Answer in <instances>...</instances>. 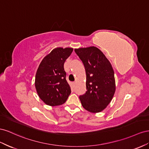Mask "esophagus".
<instances>
[{"instance_id": "esophagus-1", "label": "esophagus", "mask_w": 149, "mask_h": 149, "mask_svg": "<svg viewBox=\"0 0 149 149\" xmlns=\"http://www.w3.org/2000/svg\"><path fill=\"white\" fill-rule=\"evenodd\" d=\"M72 84H73V85H74V86H75V85L76 84V82H74L73 83H72Z\"/></svg>"}]
</instances>
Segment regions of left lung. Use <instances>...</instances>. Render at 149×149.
<instances>
[{
	"instance_id": "obj_1",
	"label": "left lung",
	"mask_w": 149,
	"mask_h": 149,
	"mask_svg": "<svg viewBox=\"0 0 149 149\" xmlns=\"http://www.w3.org/2000/svg\"><path fill=\"white\" fill-rule=\"evenodd\" d=\"M86 73V89L79 99L83 107L100 112L109 104L116 91L114 72L105 55L95 47L75 49Z\"/></svg>"
}]
</instances>
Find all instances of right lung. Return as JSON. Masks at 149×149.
<instances>
[{
    "instance_id": "add662e5",
    "label": "right lung",
    "mask_w": 149,
    "mask_h": 149,
    "mask_svg": "<svg viewBox=\"0 0 149 149\" xmlns=\"http://www.w3.org/2000/svg\"><path fill=\"white\" fill-rule=\"evenodd\" d=\"M72 51V48L55 49L44 58L38 68L35 86L38 95L47 105H62L70 94L63 65Z\"/></svg>"
}]
</instances>
